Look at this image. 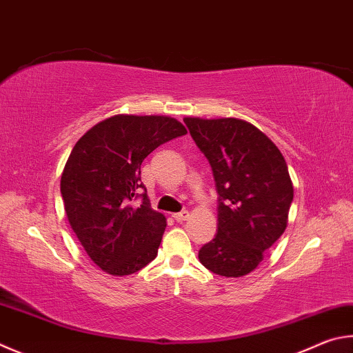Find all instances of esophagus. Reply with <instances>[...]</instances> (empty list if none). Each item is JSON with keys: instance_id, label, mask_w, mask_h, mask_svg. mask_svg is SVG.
<instances>
[{"instance_id": "obj_1", "label": "esophagus", "mask_w": 353, "mask_h": 353, "mask_svg": "<svg viewBox=\"0 0 353 353\" xmlns=\"http://www.w3.org/2000/svg\"><path fill=\"white\" fill-rule=\"evenodd\" d=\"M188 216H190L188 211H187V210H183V211H181V213H176V214L172 216V217H174V221H176V222H183V221H187V219H188Z\"/></svg>"}]
</instances>
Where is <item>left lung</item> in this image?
<instances>
[{
    "label": "left lung",
    "mask_w": 353,
    "mask_h": 353,
    "mask_svg": "<svg viewBox=\"0 0 353 353\" xmlns=\"http://www.w3.org/2000/svg\"><path fill=\"white\" fill-rule=\"evenodd\" d=\"M213 170L217 234L199 250L205 268L239 278L253 272L287 227L293 185L270 139L238 119H183Z\"/></svg>",
    "instance_id": "8db88e82"
}]
</instances>
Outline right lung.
I'll list each match as a JSON object with an SVG mask.
<instances>
[{"label": "right lung", "mask_w": 353, "mask_h": 353, "mask_svg": "<svg viewBox=\"0 0 353 353\" xmlns=\"http://www.w3.org/2000/svg\"><path fill=\"white\" fill-rule=\"evenodd\" d=\"M185 134L171 117L114 115L92 126L70 151L61 197L70 227L101 270L123 276L157 256L166 219L151 208L140 165L157 146Z\"/></svg>", "instance_id": "1"}]
</instances>
